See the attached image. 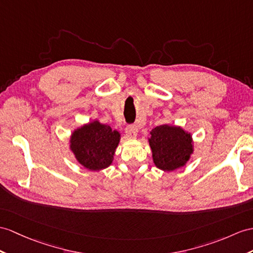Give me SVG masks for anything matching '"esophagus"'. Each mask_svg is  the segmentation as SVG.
Segmentation results:
<instances>
[{
	"instance_id": "1",
	"label": "esophagus",
	"mask_w": 253,
	"mask_h": 253,
	"mask_svg": "<svg viewBox=\"0 0 253 253\" xmlns=\"http://www.w3.org/2000/svg\"><path fill=\"white\" fill-rule=\"evenodd\" d=\"M126 133L128 138H131V139L136 138L137 134H138V127H137V126H135V125L128 126L126 128Z\"/></svg>"
}]
</instances>
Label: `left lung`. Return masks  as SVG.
Returning <instances> with one entry per match:
<instances>
[{"mask_svg": "<svg viewBox=\"0 0 253 253\" xmlns=\"http://www.w3.org/2000/svg\"><path fill=\"white\" fill-rule=\"evenodd\" d=\"M148 143L159 169L174 171L183 168L194 152L192 134L179 126L162 125L150 131Z\"/></svg>", "mask_w": 253, "mask_h": 253, "instance_id": "1", "label": "left lung"}]
</instances>
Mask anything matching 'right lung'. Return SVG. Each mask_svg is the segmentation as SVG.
Masks as SVG:
<instances>
[{
	"label": "right lung",
	"mask_w": 253,
	"mask_h": 253,
	"mask_svg": "<svg viewBox=\"0 0 253 253\" xmlns=\"http://www.w3.org/2000/svg\"><path fill=\"white\" fill-rule=\"evenodd\" d=\"M121 135L98 120L75 128L70 136V150L76 161L85 169L96 171L113 164Z\"/></svg>",
	"instance_id": "add662e5"
}]
</instances>
